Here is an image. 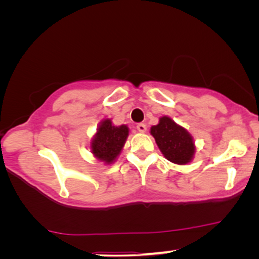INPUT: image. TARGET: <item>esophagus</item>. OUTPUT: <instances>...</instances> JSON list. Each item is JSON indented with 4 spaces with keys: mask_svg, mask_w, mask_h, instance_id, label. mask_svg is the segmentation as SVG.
I'll return each instance as SVG.
<instances>
[{
    "mask_svg": "<svg viewBox=\"0 0 259 259\" xmlns=\"http://www.w3.org/2000/svg\"><path fill=\"white\" fill-rule=\"evenodd\" d=\"M137 130H138V132L145 133L146 132V125H145V123H138Z\"/></svg>",
    "mask_w": 259,
    "mask_h": 259,
    "instance_id": "34e87169",
    "label": "esophagus"
}]
</instances>
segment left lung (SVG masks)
Instances as JSON below:
<instances>
[{
	"label": "left lung",
	"instance_id": "left-lung-1",
	"mask_svg": "<svg viewBox=\"0 0 259 259\" xmlns=\"http://www.w3.org/2000/svg\"><path fill=\"white\" fill-rule=\"evenodd\" d=\"M150 133L168 161L177 165H187L193 160L197 151L193 137L172 118L160 116L157 125L151 127Z\"/></svg>",
	"mask_w": 259,
	"mask_h": 259
}]
</instances>
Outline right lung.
<instances>
[{
  "mask_svg": "<svg viewBox=\"0 0 259 259\" xmlns=\"http://www.w3.org/2000/svg\"><path fill=\"white\" fill-rule=\"evenodd\" d=\"M128 134L130 128L127 125L115 126L112 119H104L90 141L91 153L95 160L105 165L113 164L121 153Z\"/></svg>",
  "mask_w": 259,
  "mask_h": 259,
  "instance_id": "add662e5",
  "label": "right lung"
}]
</instances>
